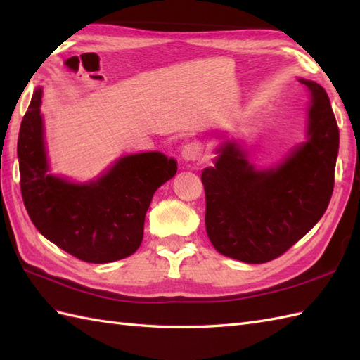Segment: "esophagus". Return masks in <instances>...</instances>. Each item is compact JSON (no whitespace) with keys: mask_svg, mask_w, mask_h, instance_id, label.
Wrapping results in <instances>:
<instances>
[{"mask_svg":"<svg viewBox=\"0 0 360 360\" xmlns=\"http://www.w3.org/2000/svg\"><path fill=\"white\" fill-rule=\"evenodd\" d=\"M181 156L187 162H196L201 158V145L196 142H187L184 147H182Z\"/></svg>","mask_w":360,"mask_h":360,"instance_id":"34e87169","label":"esophagus"}]
</instances>
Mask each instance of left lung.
Returning a JSON list of instances; mask_svg holds the SVG:
<instances>
[{"label":"left lung","mask_w":360,"mask_h":360,"mask_svg":"<svg viewBox=\"0 0 360 360\" xmlns=\"http://www.w3.org/2000/svg\"><path fill=\"white\" fill-rule=\"evenodd\" d=\"M312 94L309 141L280 167L258 172L235 143L205 168V231L219 254L244 263H267L303 238L330 204L339 127L326 91L300 80Z\"/></svg>","instance_id":"left-lung-1"}]
</instances>
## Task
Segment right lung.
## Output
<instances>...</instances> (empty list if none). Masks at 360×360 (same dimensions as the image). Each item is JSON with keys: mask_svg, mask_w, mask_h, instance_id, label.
<instances>
[{"mask_svg": "<svg viewBox=\"0 0 360 360\" xmlns=\"http://www.w3.org/2000/svg\"><path fill=\"white\" fill-rule=\"evenodd\" d=\"M41 89H37L18 134L20 187L29 218L43 236L86 263L133 255L156 190L176 174V160L151 151L119 159L101 179L71 184L48 173Z\"/></svg>", "mask_w": 360, "mask_h": 360, "instance_id": "add662e5", "label": "right lung"}]
</instances>
